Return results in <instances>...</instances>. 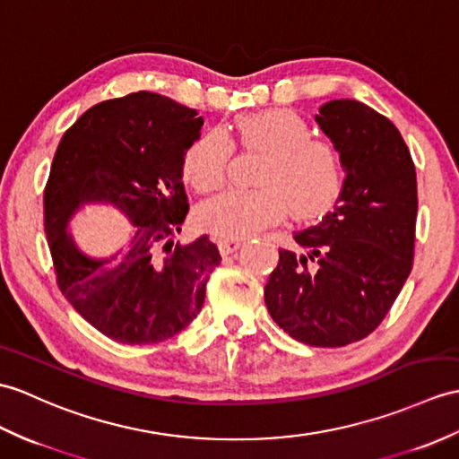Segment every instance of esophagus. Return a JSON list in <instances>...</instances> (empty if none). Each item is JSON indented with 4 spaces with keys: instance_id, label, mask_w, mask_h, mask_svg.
<instances>
[{
    "instance_id": "1",
    "label": "esophagus",
    "mask_w": 459,
    "mask_h": 459,
    "mask_svg": "<svg viewBox=\"0 0 459 459\" xmlns=\"http://www.w3.org/2000/svg\"><path fill=\"white\" fill-rule=\"evenodd\" d=\"M242 247V240H232V238H221L219 240V250L222 255H229L232 252H237Z\"/></svg>"
}]
</instances>
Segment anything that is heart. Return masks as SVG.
I'll return each instance as SVG.
<instances>
[{"label": "heart", "instance_id": "heart-1", "mask_svg": "<svg viewBox=\"0 0 459 459\" xmlns=\"http://www.w3.org/2000/svg\"><path fill=\"white\" fill-rule=\"evenodd\" d=\"M234 136L247 151L264 152L255 189H229L197 211L199 227L219 238H247L280 222L323 215L344 186V164L333 143L313 136L299 113L264 109L234 119ZM232 143L221 131L201 133L181 160L187 184L209 194L225 184Z\"/></svg>", "mask_w": 459, "mask_h": 459}]
</instances>
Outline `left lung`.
<instances>
[{"mask_svg":"<svg viewBox=\"0 0 459 459\" xmlns=\"http://www.w3.org/2000/svg\"><path fill=\"white\" fill-rule=\"evenodd\" d=\"M315 119L344 186L321 222L293 234L307 254L280 250L264 301L291 338L340 348L374 333L412 270L417 172L397 126L368 105L334 100Z\"/></svg>","mask_w":459,"mask_h":459,"instance_id":"1","label":"left lung"}]
</instances>
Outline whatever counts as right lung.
<instances>
[{
	"mask_svg": "<svg viewBox=\"0 0 459 459\" xmlns=\"http://www.w3.org/2000/svg\"><path fill=\"white\" fill-rule=\"evenodd\" d=\"M204 117L152 91L108 100L64 133L45 187V232L68 303L119 344H156L184 330L205 301L221 254L207 234L174 242L189 211L181 160ZM103 200L137 227L130 248L83 256L65 232L82 203Z\"/></svg>",
	"mask_w": 459,
	"mask_h": 459,
	"instance_id": "obj_1",
	"label": "right lung"
}]
</instances>
